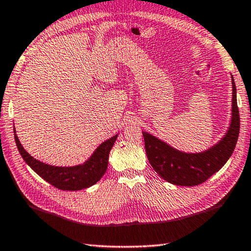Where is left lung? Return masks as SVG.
Masks as SVG:
<instances>
[{"label":"left lung","instance_id":"left-lung-1","mask_svg":"<svg viewBox=\"0 0 251 251\" xmlns=\"http://www.w3.org/2000/svg\"><path fill=\"white\" fill-rule=\"evenodd\" d=\"M232 83V109L229 129L218 144L202 152L187 154L175 150L165 142L143 131L147 158L158 175L178 186H197L217 173L231 156L238 141L240 128L237 106L236 85Z\"/></svg>","mask_w":251,"mask_h":251}]
</instances>
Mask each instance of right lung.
<instances>
[{
	"label": "right lung",
	"instance_id": "obj_1",
	"mask_svg": "<svg viewBox=\"0 0 251 251\" xmlns=\"http://www.w3.org/2000/svg\"><path fill=\"white\" fill-rule=\"evenodd\" d=\"M14 138L18 150L25 163L44 180L62 190H80L96 184L104 176L108 166L109 151L116 141L117 135L101 143L94 154L83 165L73 167H57L42 163L33 158L21 145L19 137L15 134V128Z\"/></svg>",
	"mask_w": 251,
	"mask_h": 251
}]
</instances>
